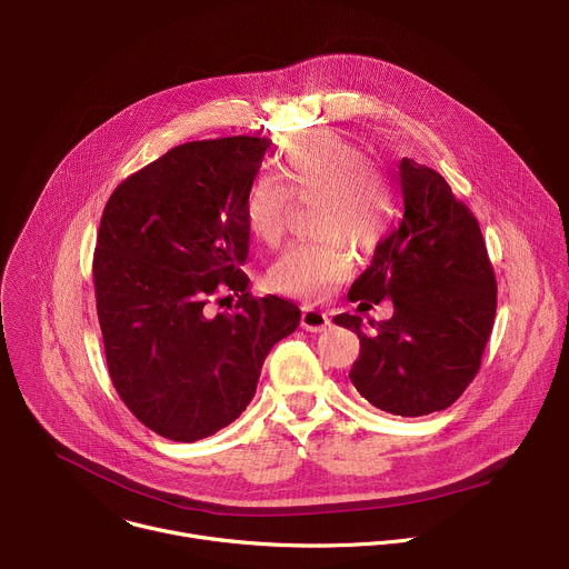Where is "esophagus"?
<instances>
[{
	"label": "esophagus",
	"instance_id": "1",
	"mask_svg": "<svg viewBox=\"0 0 569 569\" xmlns=\"http://www.w3.org/2000/svg\"><path fill=\"white\" fill-rule=\"evenodd\" d=\"M331 327V317L329 312H321L312 306H303L301 308V329L310 331V333H319L323 329Z\"/></svg>",
	"mask_w": 569,
	"mask_h": 569
}]
</instances>
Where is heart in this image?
I'll return each mask as SVG.
<instances>
[{
    "mask_svg": "<svg viewBox=\"0 0 569 569\" xmlns=\"http://www.w3.org/2000/svg\"><path fill=\"white\" fill-rule=\"evenodd\" d=\"M277 178H257L246 196V224L263 246H279L292 196L317 198L319 229L331 233L319 242H295L270 270V283L308 299L329 297L353 270V250L373 248L393 216V196L373 171L369 157L329 130L295 134L281 150Z\"/></svg>",
    "mask_w": 569,
    "mask_h": 569,
    "instance_id": "1",
    "label": "heart"
}]
</instances>
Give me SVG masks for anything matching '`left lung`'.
Listing matches in <instances>:
<instances>
[{
  "instance_id": "1",
  "label": "left lung",
  "mask_w": 569,
  "mask_h": 569,
  "mask_svg": "<svg viewBox=\"0 0 569 569\" xmlns=\"http://www.w3.org/2000/svg\"><path fill=\"white\" fill-rule=\"evenodd\" d=\"M398 171L402 220L349 290L351 301L389 297L393 315L371 319L367 333L360 315L333 321L360 338L349 373L360 396L382 412L423 417L450 408L477 376L498 283L479 222L448 182L408 157Z\"/></svg>"
}]
</instances>
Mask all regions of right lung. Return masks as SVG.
<instances>
[{
	"label": "right lung",
	"mask_w": 569,
	"mask_h": 569,
	"mask_svg": "<svg viewBox=\"0 0 569 569\" xmlns=\"http://www.w3.org/2000/svg\"><path fill=\"white\" fill-rule=\"evenodd\" d=\"M270 146L246 134L176 146L103 209L92 272L108 371L126 408L164 439L191 443L238 419L270 349L299 323L292 301L252 297L240 270L242 207ZM224 291L237 310L213 316L208 303Z\"/></svg>",
	"instance_id": "obj_1"
}]
</instances>
